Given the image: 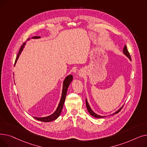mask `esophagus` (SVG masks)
<instances>
[{
	"mask_svg": "<svg viewBox=\"0 0 147 147\" xmlns=\"http://www.w3.org/2000/svg\"><path fill=\"white\" fill-rule=\"evenodd\" d=\"M84 74V71H83L82 69H80V70H79V72H78V76H79V77H80V78H82V77L83 76Z\"/></svg>",
	"mask_w": 147,
	"mask_h": 147,
	"instance_id": "esophagus-1",
	"label": "esophagus"
}]
</instances>
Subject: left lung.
I'll use <instances>...</instances> for the list:
<instances>
[{"label": "left lung", "instance_id": "left-lung-1", "mask_svg": "<svg viewBox=\"0 0 147 147\" xmlns=\"http://www.w3.org/2000/svg\"><path fill=\"white\" fill-rule=\"evenodd\" d=\"M123 54H124V55H125V56H126L130 60H131L130 55V54H129V52H128V51H127V47H126V45L125 46L124 48H123ZM86 107H87V110H88V112L89 113V114L92 115V116H93V117H95V118H104V117H106V116H102V115H98V114H96L95 113H94L93 111H92V110L91 109V108H90V105H89V103H88V100H87L86 98ZM123 107V105L121 107H120V109H119L117 111H116L115 113H113V114H111V115H114V114H117V113L121 110Z\"/></svg>", "mask_w": 147, "mask_h": 147}]
</instances>
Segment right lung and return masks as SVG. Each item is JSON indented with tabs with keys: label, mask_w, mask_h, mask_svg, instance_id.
<instances>
[{
	"label": "right lung",
	"mask_w": 147,
	"mask_h": 147,
	"mask_svg": "<svg viewBox=\"0 0 147 147\" xmlns=\"http://www.w3.org/2000/svg\"><path fill=\"white\" fill-rule=\"evenodd\" d=\"M41 38L40 36H33L31 38H28L27 40H30V38H34V39H37V38ZM26 44V42L23 43V45L21 46V47L19 51V52L18 53V55L17 57L16 60H15V65L17 63V61H18V59L20 55H21V52L22 51L23 49H24ZM72 80H73V75L72 74L68 75L65 78V79L64 80V82L63 83V90H62L61 99H60V101L59 102V104L57 107V109L55 111V112H54L53 114H52L51 115H49V116L43 117H33L37 120H39V121H43V122H49V121H52L53 120H56L60 115L62 110H63V105H64V104L65 102V97H66V95H67V90L69 86V84H70Z\"/></svg>",
	"instance_id": "right-lung-1"
}]
</instances>
